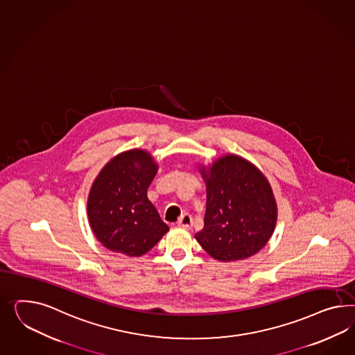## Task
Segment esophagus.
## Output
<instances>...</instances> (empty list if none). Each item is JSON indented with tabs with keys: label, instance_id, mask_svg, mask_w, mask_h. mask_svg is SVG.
Wrapping results in <instances>:
<instances>
[{
	"label": "esophagus",
	"instance_id": "34e87169",
	"mask_svg": "<svg viewBox=\"0 0 355 355\" xmlns=\"http://www.w3.org/2000/svg\"><path fill=\"white\" fill-rule=\"evenodd\" d=\"M178 225L179 227H182L184 230H191L193 225V218L189 215V214H184L182 218L179 219V222H178Z\"/></svg>",
	"mask_w": 355,
	"mask_h": 355
}]
</instances>
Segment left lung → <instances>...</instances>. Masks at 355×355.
I'll return each mask as SVG.
<instances>
[{"label": "left lung", "mask_w": 355, "mask_h": 355, "mask_svg": "<svg viewBox=\"0 0 355 355\" xmlns=\"http://www.w3.org/2000/svg\"><path fill=\"white\" fill-rule=\"evenodd\" d=\"M198 171L206 184L203 228L194 234L220 262L243 261L263 249L277 220V205L263 173L240 155L225 154Z\"/></svg>", "instance_id": "8db88e82"}]
</instances>
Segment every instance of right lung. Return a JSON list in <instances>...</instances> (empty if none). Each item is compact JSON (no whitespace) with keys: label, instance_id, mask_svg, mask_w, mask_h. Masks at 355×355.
<instances>
[{"label":"right lung","instance_id":"right-lung-1","mask_svg":"<svg viewBox=\"0 0 355 355\" xmlns=\"http://www.w3.org/2000/svg\"><path fill=\"white\" fill-rule=\"evenodd\" d=\"M157 171L150 153L131 149L112 158L94 179L87 211L92 231L106 249L141 257L168 232L146 194Z\"/></svg>","mask_w":355,"mask_h":355}]
</instances>
